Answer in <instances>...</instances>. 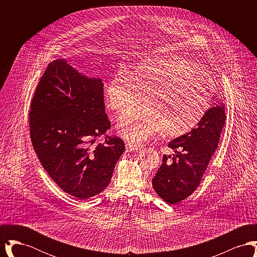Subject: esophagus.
<instances>
[{
  "label": "esophagus",
  "mask_w": 257,
  "mask_h": 257,
  "mask_svg": "<svg viewBox=\"0 0 257 257\" xmlns=\"http://www.w3.org/2000/svg\"><path fill=\"white\" fill-rule=\"evenodd\" d=\"M138 148H139V146L134 145V144H130V143L126 144V149L128 151H135V150H138Z\"/></svg>",
  "instance_id": "1"
}]
</instances>
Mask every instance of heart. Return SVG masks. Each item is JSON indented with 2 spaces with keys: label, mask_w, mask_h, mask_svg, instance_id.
Returning <instances> with one entry per match:
<instances>
[{
  "label": "heart",
  "mask_w": 257,
  "mask_h": 257,
  "mask_svg": "<svg viewBox=\"0 0 257 257\" xmlns=\"http://www.w3.org/2000/svg\"><path fill=\"white\" fill-rule=\"evenodd\" d=\"M144 102L139 110L117 120V131L125 140L142 144L158 132L175 138L192 131L209 109V89L183 61L147 59L132 75L118 69L105 87L108 107L124 112Z\"/></svg>",
  "instance_id": "heart-1"
}]
</instances>
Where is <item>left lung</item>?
<instances>
[{"mask_svg":"<svg viewBox=\"0 0 257 257\" xmlns=\"http://www.w3.org/2000/svg\"><path fill=\"white\" fill-rule=\"evenodd\" d=\"M225 117L223 105L215 104L196 128L169 144L176 154L171 160L164 155L152 179L155 192L166 202L175 204L195 192L218 147Z\"/></svg>","mask_w":257,"mask_h":257,"instance_id":"8db88e82","label":"left lung"}]
</instances>
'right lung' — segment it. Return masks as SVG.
I'll return each mask as SVG.
<instances>
[{
	"label": "right lung",
	"instance_id": "right-lung-1",
	"mask_svg": "<svg viewBox=\"0 0 257 257\" xmlns=\"http://www.w3.org/2000/svg\"><path fill=\"white\" fill-rule=\"evenodd\" d=\"M101 79L79 73L65 60L48 64L29 112L30 136L40 164L63 192L86 199L104 191L125 145L100 136L110 128Z\"/></svg>",
	"mask_w": 257,
	"mask_h": 257
}]
</instances>
